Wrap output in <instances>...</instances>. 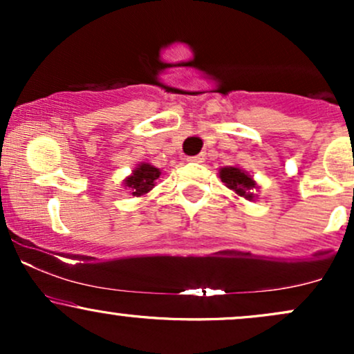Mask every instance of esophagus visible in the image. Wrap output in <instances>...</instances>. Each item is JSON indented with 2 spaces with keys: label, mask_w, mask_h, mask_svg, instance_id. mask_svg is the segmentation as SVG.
Instances as JSON below:
<instances>
[{
  "label": "esophagus",
  "mask_w": 354,
  "mask_h": 354,
  "mask_svg": "<svg viewBox=\"0 0 354 354\" xmlns=\"http://www.w3.org/2000/svg\"><path fill=\"white\" fill-rule=\"evenodd\" d=\"M188 161H191V163H203V161H205V154H196V156H191V158H188Z\"/></svg>",
  "instance_id": "1"
}]
</instances>
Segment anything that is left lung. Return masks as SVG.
Listing matches in <instances>:
<instances>
[{
    "label": "left lung",
    "mask_w": 354,
    "mask_h": 354,
    "mask_svg": "<svg viewBox=\"0 0 354 354\" xmlns=\"http://www.w3.org/2000/svg\"><path fill=\"white\" fill-rule=\"evenodd\" d=\"M219 178L238 196L246 198V200H254V193L258 186H256L253 178L243 171V169L234 168V166H225V168L219 169Z\"/></svg>",
    "instance_id": "left-lung-1"
}]
</instances>
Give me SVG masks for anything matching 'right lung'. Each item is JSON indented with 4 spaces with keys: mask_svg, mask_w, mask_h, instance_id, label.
Masks as SVG:
<instances>
[{
    "mask_svg": "<svg viewBox=\"0 0 354 354\" xmlns=\"http://www.w3.org/2000/svg\"><path fill=\"white\" fill-rule=\"evenodd\" d=\"M161 171L149 163H140L136 169H133L131 176L124 180V186L131 189L133 196H145L153 189L154 181L160 178Z\"/></svg>",
    "mask_w": 354,
    "mask_h": 354,
    "instance_id": "right-lung-1",
    "label": "right lung"
}]
</instances>
